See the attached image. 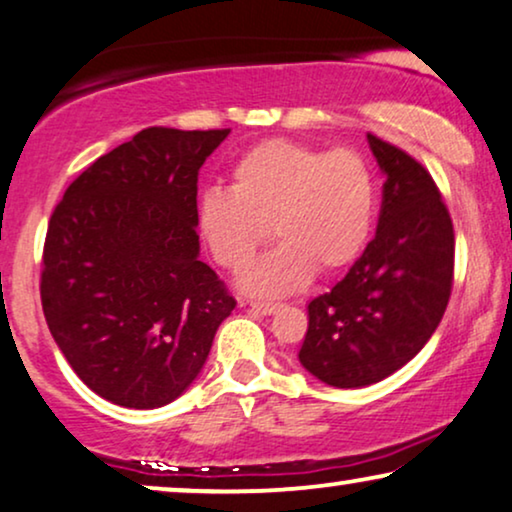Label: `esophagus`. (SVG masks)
Returning <instances> with one entry per match:
<instances>
[{"label":"esophagus","mask_w":512,"mask_h":512,"mask_svg":"<svg viewBox=\"0 0 512 512\" xmlns=\"http://www.w3.org/2000/svg\"><path fill=\"white\" fill-rule=\"evenodd\" d=\"M250 307L255 309V312H260V314H276V312H281L283 309V304H276V302H260V300H252L250 302Z\"/></svg>","instance_id":"34e87169"}]
</instances>
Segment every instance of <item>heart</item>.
Returning <instances> with one entry per match:
<instances>
[{"mask_svg":"<svg viewBox=\"0 0 512 512\" xmlns=\"http://www.w3.org/2000/svg\"><path fill=\"white\" fill-rule=\"evenodd\" d=\"M375 179L364 155L290 139L257 144L231 170V191L198 200V231L224 269L243 271L267 241L278 245L243 276L252 295H290L319 269L335 274L364 252L375 222Z\"/></svg>","mask_w":512,"mask_h":512,"instance_id":"b5f03b06","label":"heart"}]
</instances>
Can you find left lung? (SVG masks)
I'll return each mask as SVG.
<instances>
[{
    "label": "left lung",
    "mask_w": 512,
    "mask_h": 512,
    "mask_svg": "<svg viewBox=\"0 0 512 512\" xmlns=\"http://www.w3.org/2000/svg\"><path fill=\"white\" fill-rule=\"evenodd\" d=\"M385 174L375 238L340 283L309 302L300 364L333 387H366L416 357L454 286V224L430 172L368 134Z\"/></svg>",
    "instance_id": "obj_1"
}]
</instances>
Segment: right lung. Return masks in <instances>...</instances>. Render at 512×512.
<instances>
[{
	"instance_id": "right-lung-1",
	"label": "right lung",
	"mask_w": 512,
	"mask_h": 512,
	"mask_svg": "<svg viewBox=\"0 0 512 512\" xmlns=\"http://www.w3.org/2000/svg\"><path fill=\"white\" fill-rule=\"evenodd\" d=\"M231 129L148 127L101 155L51 212L40 295L89 390L158 409L189 387L236 300L198 260V172Z\"/></svg>"
}]
</instances>
